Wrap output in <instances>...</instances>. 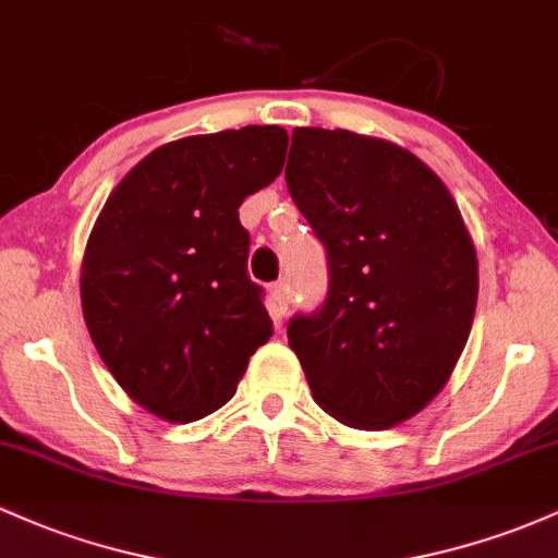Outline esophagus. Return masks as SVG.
Listing matches in <instances>:
<instances>
[{"label":"esophagus","mask_w":558,"mask_h":558,"mask_svg":"<svg viewBox=\"0 0 558 558\" xmlns=\"http://www.w3.org/2000/svg\"><path fill=\"white\" fill-rule=\"evenodd\" d=\"M269 302H272V317L280 323V317L286 315L291 304V293H289V283L286 280H278V283L269 286Z\"/></svg>","instance_id":"34e87169"}]
</instances>
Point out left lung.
I'll return each mask as SVG.
<instances>
[{
  "instance_id": "obj_1",
  "label": "left lung",
  "mask_w": 558,
  "mask_h": 558,
  "mask_svg": "<svg viewBox=\"0 0 558 558\" xmlns=\"http://www.w3.org/2000/svg\"><path fill=\"white\" fill-rule=\"evenodd\" d=\"M286 185L328 254L326 302L289 323L312 397L368 432L413 418L448 384L480 291L450 190L400 145L317 126L293 130Z\"/></svg>"
}]
</instances>
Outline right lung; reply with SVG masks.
Masks as SVG:
<instances>
[{
    "label": "right lung",
    "instance_id": "obj_1",
    "mask_svg": "<svg viewBox=\"0 0 558 558\" xmlns=\"http://www.w3.org/2000/svg\"><path fill=\"white\" fill-rule=\"evenodd\" d=\"M283 126L195 134L145 156L108 195L82 262L89 336L119 387L169 424L230 402L272 336L238 209L280 174Z\"/></svg>",
    "mask_w": 558,
    "mask_h": 558
}]
</instances>
